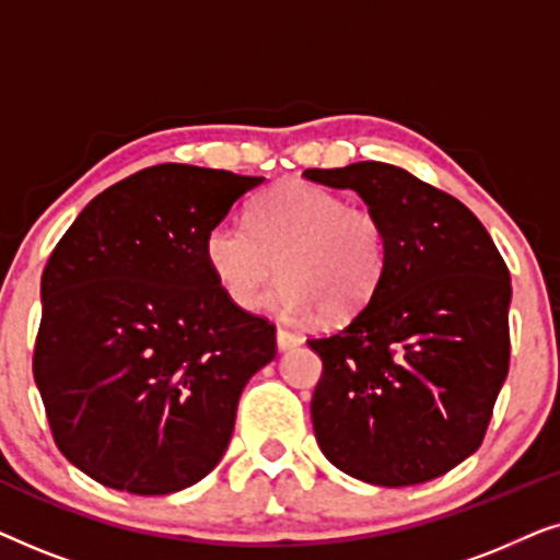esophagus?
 I'll return each mask as SVG.
<instances>
[{"label": "esophagus", "mask_w": 560, "mask_h": 560, "mask_svg": "<svg viewBox=\"0 0 560 560\" xmlns=\"http://www.w3.org/2000/svg\"><path fill=\"white\" fill-rule=\"evenodd\" d=\"M303 339L298 334H293V331H288V328H278V349L280 351H288V349H293V347H298V343H301Z\"/></svg>", "instance_id": "34e87169"}]
</instances>
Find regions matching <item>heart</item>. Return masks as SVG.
Segmentation results:
<instances>
[{
    "label": "heart",
    "instance_id": "1",
    "mask_svg": "<svg viewBox=\"0 0 560 560\" xmlns=\"http://www.w3.org/2000/svg\"><path fill=\"white\" fill-rule=\"evenodd\" d=\"M387 229L372 209L334 190L280 183L252 209L249 224L224 219L206 234V265L236 308H255L280 270L270 305L282 316L349 320L366 308L387 270Z\"/></svg>",
    "mask_w": 560,
    "mask_h": 560
}]
</instances>
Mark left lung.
Here are the masks:
<instances>
[{"label": "left lung", "mask_w": 560, "mask_h": 560, "mask_svg": "<svg viewBox=\"0 0 560 560\" xmlns=\"http://www.w3.org/2000/svg\"><path fill=\"white\" fill-rule=\"evenodd\" d=\"M351 188L387 229V270L341 331L313 336L324 362L311 400L336 469L410 487L485 441L510 370V270L481 221L446 190L366 160L303 173Z\"/></svg>", "instance_id": "8db88e82"}]
</instances>
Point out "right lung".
Here are the masks:
<instances>
[{
  "label": "right lung",
  "instance_id": "add662e5",
  "mask_svg": "<svg viewBox=\"0 0 560 560\" xmlns=\"http://www.w3.org/2000/svg\"><path fill=\"white\" fill-rule=\"evenodd\" d=\"M262 180L144 167L98 194L52 249L33 374L60 454L98 485L171 494L224 456L242 389L278 341L221 293L203 242Z\"/></svg>",
  "mask_w": 560,
  "mask_h": 560
}]
</instances>
